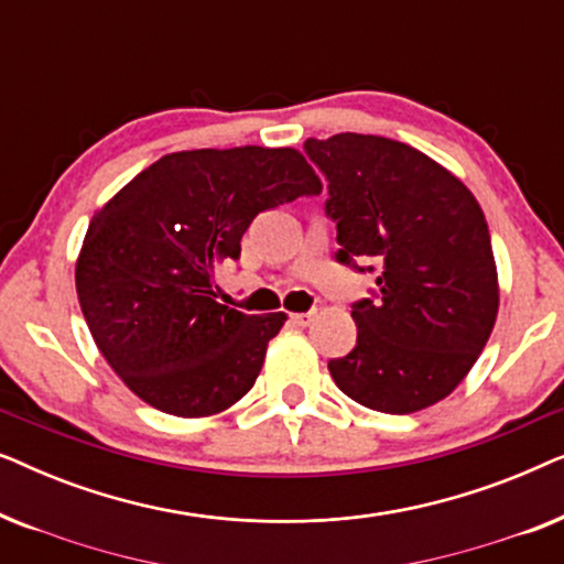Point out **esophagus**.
Instances as JSON below:
<instances>
[{
  "label": "esophagus",
  "instance_id": "esophagus-1",
  "mask_svg": "<svg viewBox=\"0 0 564 564\" xmlns=\"http://www.w3.org/2000/svg\"><path fill=\"white\" fill-rule=\"evenodd\" d=\"M315 321V313H292V323H295V326H311V323Z\"/></svg>",
  "mask_w": 564,
  "mask_h": 564
}]
</instances>
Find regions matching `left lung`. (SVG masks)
<instances>
[{
    "label": "left lung",
    "instance_id": "left-lung-1",
    "mask_svg": "<svg viewBox=\"0 0 564 564\" xmlns=\"http://www.w3.org/2000/svg\"><path fill=\"white\" fill-rule=\"evenodd\" d=\"M328 180L338 261L375 259L377 297L351 307L357 346L328 369L380 413H415L465 380L498 318L500 288L482 207L413 145L380 135L307 138Z\"/></svg>",
    "mask_w": 564,
    "mask_h": 564
}]
</instances>
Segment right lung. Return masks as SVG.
Here are the masks:
<instances>
[{"mask_svg":"<svg viewBox=\"0 0 564 564\" xmlns=\"http://www.w3.org/2000/svg\"><path fill=\"white\" fill-rule=\"evenodd\" d=\"M321 192L297 149H197L153 161L91 218L76 259L89 334L143 403L180 419L253 388L288 313L220 305L215 269L241 257L259 213Z\"/></svg>","mask_w":564,"mask_h":564,"instance_id":"obj_1","label":"right lung"}]
</instances>
